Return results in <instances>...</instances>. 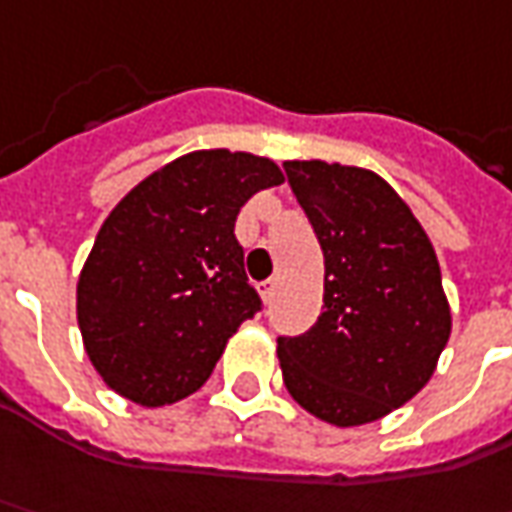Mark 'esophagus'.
Here are the masks:
<instances>
[{"mask_svg": "<svg viewBox=\"0 0 512 512\" xmlns=\"http://www.w3.org/2000/svg\"><path fill=\"white\" fill-rule=\"evenodd\" d=\"M274 289H277V280H272V277L260 283V294H263V300H266V303H272Z\"/></svg>", "mask_w": 512, "mask_h": 512, "instance_id": "34e87169", "label": "esophagus"}]
</instances>
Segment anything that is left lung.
<instances>
[{"instance_id":"1","label":"left lung","mask_w":512,"mask_h":512,"mask_svg":"<svg viewBox=\"0 0 512 512\" xmlns=\"http://www.w3.org/2000/svg\"><path fill=\"white\" fill-rule=\"evenodd\" d=\"M286 178L326 260L323 314L277 337L294 402L337 428L365 425L416 397L450 337L431 240L377 172L286 161Z\"/></svg>"}]
</instances>
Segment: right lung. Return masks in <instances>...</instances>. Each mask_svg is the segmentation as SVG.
<instances>
[{"instance_id":"obj_1","label":"right lung","mask_w":512,"mask_h":512,"mask_svg":"<svg viewBox=\"0 0 512 512\" xmlns=\"http://www.w3.org/2000/svg\"><path fill=\"white\" fill-rule=\"evenodd\" d=\"M283 184L269 158L201 150L130 189L98 229L76 289L87 357L115 394L158 408L209 379L226 340L260 311L235 221Z\"/></svg>"}]
</instances>
